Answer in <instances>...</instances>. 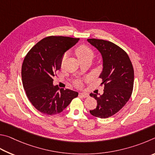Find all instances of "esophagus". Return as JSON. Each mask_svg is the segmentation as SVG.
I'll return each mask as SVG.
<instances>
[{"instance_id":"1","label":"esophagus","mask_w":155,"mask_h":155,"mask_svg":"<svg viewBox=\"0 0 155 155\" xmlns=\"http://www.w3.org/2000/svg\"><path fill=\"white\" fill-rule=\"evenodd\" d=\"M79 94L80 97H84V98H86V97H88V94L87 93H80Z\"/></svg>"}]
</instances>
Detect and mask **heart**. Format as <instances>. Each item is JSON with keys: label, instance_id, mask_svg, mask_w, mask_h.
Instances as JSON below:
<instances>
[{"label": "heart", "instance_id": "b5f03b06", "mask_svg": "<svg viewBox=\"0 0 155 155\" xmlns=\"http://www.w3.org/2000/svg\"><path fill=\"white\" fill-rule=\"evenodd\" d=\"M75 54L78 56V59L80 60V62L85 60L88 59H93L94 56V52L93 49L89 47V46L82 44L78 46L75 49ZM67 55L64 54L63 56L61 59V64H63L65 58H66Z\"/></svg>", "mask_w": 155, "mask_h": 155}]
</instances>
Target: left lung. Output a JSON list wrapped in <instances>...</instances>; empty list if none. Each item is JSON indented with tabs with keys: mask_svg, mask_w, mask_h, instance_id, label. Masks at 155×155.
Segmentation results:
<instances>
[{
	"mask_svg": "<svg viewBox=\"0 0 155 155\" xmlns=\"http://www.w3.org/2000/svg\"><path fill=\"white\" fill-rule=\"evenodd\" d=\"M88 41L101 52L104 68L99 78L104 85V93L90 96L97 101V107L90 110L95 117L107 118L119 112L131 96L134 83V71L128 54L109 41L88 39Z\"/></svg>",
	"mask_w": 155,
	"mask_h": 155,
	"instance_id": "obj_1",
	"label": "left lung"
}]
</instances>
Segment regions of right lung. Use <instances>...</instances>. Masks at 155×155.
I'll return each mask as SVG.
<instances>
[{
  "label": "right lung",
  "mask_w": 155,
  "mask_h": 155,
  "mask_svg": "<svg viewBox=\"0 0 155 155\" xmlns=\"http://www.w3.org/2000/svg\"><path fill=\"white\" fill-rule=\"evenodd\" d=\"M79 38L49 36L35 45L25 56L21 66V79L26 94L40 112L55 115L62 112L78 93L69 89L59 91L53 85V78L61 69L65 51Z\"/></svg>",
  "instance_id": "1"
}]
</instances>
